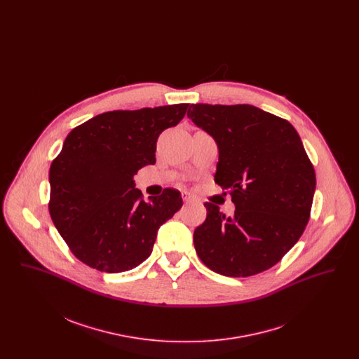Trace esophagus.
I'll return each instance as SVG.
<instances>
[{
  "mask_svg": "<svg viewBox=\"0 0 359 359\" xmlns=\"http://www.w3.org/2000/svg\"><path fill=\"white\" fill-rule=\"evenodd\" d=\"M182 198H183L184 203H192V202H195V198H194L189 192H183V194H182Z\"/></svg>",
  "mask_w": 359,
  "mask_h": 359,
  "instance_id": "esophagus-1",
  "label": "esophagus"
}]
</instances>
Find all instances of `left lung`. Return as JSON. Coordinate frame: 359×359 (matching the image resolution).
I'll return each mask as SVG.
<instances>
[{"instance_id": "8db88e82", "label": "left lung", "mask_w": 359, "mask_h": 359, "mask_svg": "<svg viewBox=\"0 0 359 359\" xmlns=\"http://www.w3.org/2000/svg\"><path fill=\"white\" fill-rule=\"evenodd\" d=\"M188 117L215 138L214 180L236 205L233 217L205 202L194 245L205 266L249 277L274 266L306 230L316 176L290 122L252 104L192 103Z\"/></svg>"}]
</instances>
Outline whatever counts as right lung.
Instances as JSON below:
<instances>
[{
    "mask_svg": "<svg viewBox=\"0 0 359 359\" xmlns=\"http://www.w3.org/2000/svg\"><path fill=\"white\" fill-rule=\"evenodd\" d=\"M189 103L113 110L74 128L50 168L52 222L71 253L93 269L120 273L151 256L157 230L183 205L175 188L144 199L133 176L156 163L160 133Z\"/></svg>",
    "mask_w": 359,
    "mask_h": 359,
    "instance_id": "1",
    "label": "right lung"
}]
</instances>
